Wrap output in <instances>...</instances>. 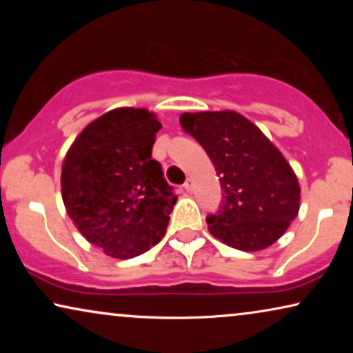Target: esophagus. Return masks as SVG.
<instances>
[{
	"instance_id": "1",
	"label": "esophagus",
	"mask_w": 353,
	"mask_h": 353,
	"mask_svg": "<svg viewBox=\"0 0 353 353\" xmlns=\"http://www.w3.org/2000/svg\"><path fill=\"white\" fill-rule=\"evenodd\" d=\"M183 188H185V190H186V191H192V188H194V181H192V180H191V178H188V180H186V183H185V185H183Z\"/></svg>"
}]
</instances>
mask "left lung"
Wrapping results in <instances>:
<instances>
[{"instance_id": "1", "label": "left lung", "mask_w": 353, "mask_h": 353, "mask_svg": "<svg viewBox=\"0 0 353 353\" xmlns=\"http://www.w3.org/2000/svg\"><path fill=\"white\" fill-rule=\"evenodd\" d=\"M180 123L214 162L223 190L209 231L230 248L255 252L281 238L301 201L297 176L283 154L234 110L181 114Z\"/></svg>"}]
</instances>
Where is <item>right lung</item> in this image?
Listing matches in <instances>:
<instances>
[{
	"instance_id": "1",
	"label": "right lung",
	"mask_w": 353,
	"mask_h": 353,
	"mask_svg": "<svg viewBox=\"0 0 353 353\" xmlns=\"http://www.w3.org/2000/svg\"><path fill=\"white\" fill-rule=\"evenodd\" d=\"M161 128L146 109H114L86 125L65 154L61 188L67 214L109 257H137L165 234L176 196L152 159Z\"/></svg>"
}]
</instances>
